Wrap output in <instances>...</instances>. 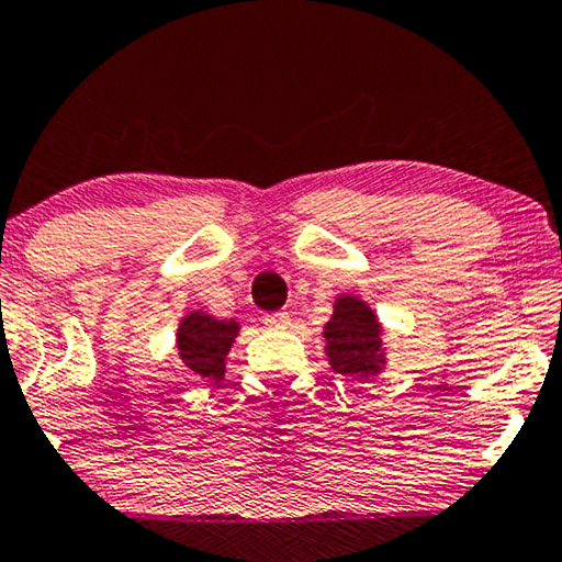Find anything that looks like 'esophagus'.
I'll return each mask as SVG.
<instances>
[{"instance_id":"esophagus-1","label":"esophagus","mask_w":562,"mask_h":562,"mask_svg":"<svg viewBox=\"0 0 562 562\" xmlns=\"http://www.w3.org/2000/svg\"><path fill=\"white\" fill-rule=\"evenodd\" d=\"M262 323H265L267 327H288V325H290V315L284 313V310H280V313L265 315Z\"/></svg>"}]
</instances>
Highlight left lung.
<instances>
[{"mask_svg": "<svg viewBox=\"0 0 562 562\" xmlns=\"http://www.w3.org/2000/svg\"><path fill=\"white\" fill-rule=\"evenodd\" d=\"M325 342L329 368L337 375L362 382L385 368L382 325L360 297H337L335 313L325 325Z\"/></svg>", "mask_w": 562, "mask_h": 562, "instance_id": "left-lung-1", "label": "left lung"}]
</instances>
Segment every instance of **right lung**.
Listing matches in <instances>:
<instances>
[{"label": "right lung", "mask_w": 562, "mask_h": 562, "mask_svg": "<svg viewBox=\"0 0 562 562\" xmlns=\"http://www.w3.org/2000/svg\"><path fill=\"white\" fill-rule=\"evenodd\" d=\"M237 333L239 325L235 319H215L204 313H190L177 329V347H180L184 368L194 378L220 380L225 375V358Z\"/></svg>", "instance_id": "add662e5"}]
</instances>
